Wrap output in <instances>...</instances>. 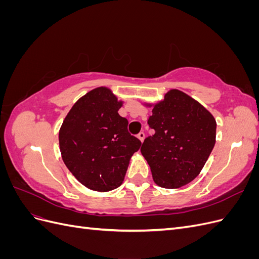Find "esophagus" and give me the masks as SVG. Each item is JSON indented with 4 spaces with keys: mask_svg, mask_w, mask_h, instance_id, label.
<instances>
[{
    "mask_svg": "<svg viewBox=\"0 0 259 259\" xmlns=\"http://www.w3.org/2000/svg\"><path fill=\"white\" fill-rule=\"evenodd\" d=\"M137 137H138V139L140 140V142L143 143V142H144V139H145V133H144V132H140L139 134L137 135Z\"/></svg>",
    "mask_w": 259,
    "mask_h": 259,
    "instance_id": "esophagus-1",
    "label": "esophagus"
}]
</instances>
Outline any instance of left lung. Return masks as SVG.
<instances>
[{
    "mask_svg": "<svg viewBox=\"0 0 259 259\" xmlns=\"http://www.w3.org/2000/svg\"><path fill=\"white\" fill-rule=\"evenodd\" d=\"M152 108L149 126L154 134L145 139L142 154L154 183L177 189L191 183L205 165L216 143V120L205 107L179 90H169Z\"/></svg>",
    "mask_w": 259,
    "mask_h": 259,
    "instance_id": "obj_1",
    "label": "left lung"
}]
</instances>
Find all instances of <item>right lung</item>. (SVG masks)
<instances>
[{
	"label": "right lung",
	"mask_w": 259,
	"mask_h": 259,
	"mask_svg": "<svg viewBox=\"0 0 259 259\" xmlns=\"http://www.w3.org/2000/svg\"><path fill=\"white\" fill-rule=\"evenodd\" d=\"M119 100L106 86L86 93L70 109L59 130V149L68 169L91 190L120 187L142 143L127 132Z\"/></svg>",
	"instance_id": "1"
}]
</instances>
